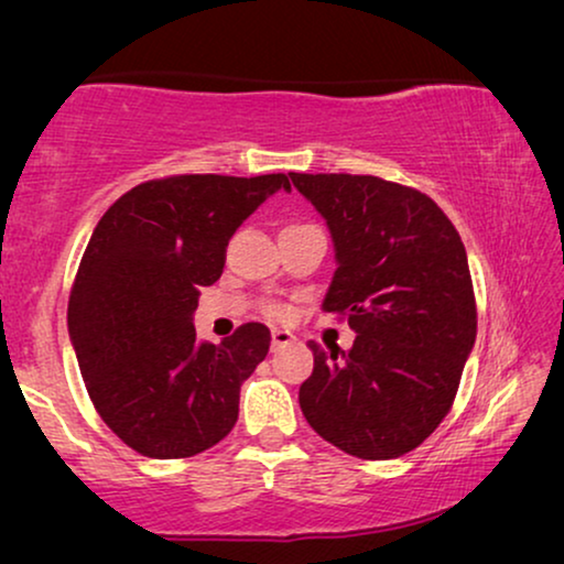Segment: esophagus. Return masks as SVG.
Here are the masks:
<instances>
[{"label":"esophagus","mask_w":564,"mask_h":564,"mask_svg":"<svg viewBox=\"0 0 564 564\" xmlns=\"http://www.w3.org/2000/svg\"><path fill=\"white\" fill-rule=\"evenodd\" d=\"M295 341V336L290 334V330H282V328H274L272 330V351H280L284 346H290Z\"/></svg>","instance_id":"34e87169"}]
</instances>
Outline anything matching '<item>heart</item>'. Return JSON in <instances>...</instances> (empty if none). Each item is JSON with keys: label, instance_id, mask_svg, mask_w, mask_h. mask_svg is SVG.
I'll return each mask as SVG.
<instances>
[{"label": "heart", "instance_id": "obj_1", "mask_svg": "<svg viewBox=\"0 0 564 564\" xmlns=\"http://www.w3.org/2000/svg\"><path fill=\"white\" fill-rule=\"evenodd\" d=\"M267 315H272V318H282V311L276 305H269L267 307Z\"/></svg>", "mask_w": 564, "mask_h": 564}]
</instances>
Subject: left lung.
Instances as JSON below:
<instances>
[{
  "mask_svg": "<svg viewBox=\"0 0 564 564\" xmlns=\"http://www.w3.org/2000/svg\"><path fill=\"white\" fill-rule=\"evenodd\" d=\"M336 249L323 311L349 321V354L311 341L300 408L359 459H395L452 411L477 334L465 243L423 192L369 174H290Z\"/></svg>",
  "mask_w": 564,
  "mask_h": 564,
  "instance_id": "obj_1",
  "label": "left lung"
}]
</instances>
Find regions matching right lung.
Instances as JSON below:
<instances>
[{"mask_svg": "<svg viewBox=\"0 0 564 564\" xmlns=\"http://www.w3.org/2000/svg\"><path fill=\"white\" fill-rule=\"evenodd\" d=\"M284 174H174L115 199L97 223L72 297L68 334L99 419L130 449L184 459L238 421V395L269 351V328L243 323L220 344L192 326L199 288L218 282L236 228Z\"/></svg>", "mask_w": 564, "mask_h": 564, "instance_id": "right-lung-1", "label": "right lung"}]
</instances>
